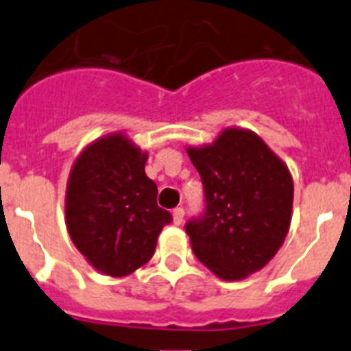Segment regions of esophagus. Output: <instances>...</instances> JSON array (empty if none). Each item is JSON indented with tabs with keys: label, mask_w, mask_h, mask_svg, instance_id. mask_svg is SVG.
<instances>
[{
	"label": "esophagus",
	"mask_w": 351,
	"mask_h": 351,
	"mask_svg": "<svg viewBox=\"0 0 351 351\" xmlns=\"http://www.w3.org/2000/svg\"><path fill=\"white\" fill-rule=\"evenodd\" d=\"M172 216H173V223H176V225H181V223L184 221V209H182V207L173 209Z\"/></svg>",
	"instance_id": "1"
}]
</instances>
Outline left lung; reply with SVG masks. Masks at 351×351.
I'll use <instances>...</instances> for the list:
<instances>
[{
  "mask_svg": "<svg viewBox=\"0 0 351 351\" xmlns=\"http://www.w3.org/2000/svg\"><path fill=\"white\" fill-rule=\"evenodd\" d=\"M206 195L186 223L195 256L226 281L243 280L278 253L288 234L293 181L287 165L253 132L228 128L216 142L188 147Z\"/></svg>",
  "mask_w": 351,
  "mask_h": 351,
  "instance_id": "obj_1",
  "label": "left lung"
}]
</instances>
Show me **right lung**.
<instances>
[{
    "mask_svg": "<svg viewBox=\"0 0 351 351\" xmlns=\"http://www.w3.org/2000/svg\"><path fill=\"white\" fill-rule=\"evenodd\" d=\"M145 160L147 154L116 133L84 149L68 179V234L93 267L112 278L147 263L161 228L172 221L158 207Z\"/></svg>",
    "mask_w": 351,
    "mask_h": 351,
    "instance_id": "1",
    "label": "right lung"
}]
</instances>
